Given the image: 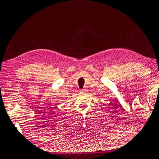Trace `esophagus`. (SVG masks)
<instances>
[{"instance_id":"obj_1","label":"esophagus","mask_w":159,"mask_h":159,"mask_svg":"<svg viewBox=\"0 0 159 159\" xmlns=\"http://www.w3.org/2000/svg\"><path fill=\"white\" fill-rule=\"evenodd\" d=\"M85 91H86V90H85L84 89H80V92H85Z\"/></svg>"}]
</instances>
